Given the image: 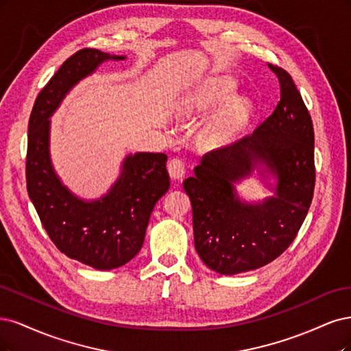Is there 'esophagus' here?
<instances>
[{
  "mask_svg": "<svg viewBox=\"0 0 351 351\" xmlns=\"http://www.w3.org/2000/svg\"><path fill=\"white\" fill-rule=\"evenodd\" d=\"M167 171L172 179H182L185 175V163L182 162V159L176 157V159H172L171 162H169Z\"/></svg>",
  "mask_w": 351,
  "mask_h": 351,
  "instance_id": "esophagus-1",
  "label": "esophagus"
}]
</instances>
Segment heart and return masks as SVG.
I'll return each mask as SVG.
<instances>
[{
	"label": "heart",
	"instance_id": "obj_1",
	"mask_svg": "<svg viewBox=\"0 0 351 351\" xmlns=\"http://www.w3.org/2000/svg\"><path fill=\"white\" fill-rule=\"evenodd\" d=\"M233 88V83L230 80H221L214 84L207 95L208 101H219L228 96ZM250 115V104L246 100H234L226 108L219 119L213 123L206 135V143L211 147H219L230 143L234 135L239 132L245 121Z\"/></svg>",
	"mask_w": 351,
	"mask_h": 351
}]
</instances>
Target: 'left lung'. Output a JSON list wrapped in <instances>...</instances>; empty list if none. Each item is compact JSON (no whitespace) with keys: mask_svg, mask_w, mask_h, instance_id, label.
I'll return each instance as SVG.
<instances>
[{"mask_svg":"<svg viewBox=\"0 0 351 351\" xmlns=\"http://www.w3.org/2000/svg\"><path fill=\"white\" fill-rule=\"evenodd\" d=\"M280 101L252 135L202 156L184 180L192 204L194 243L213 271L232 276L256 269L285 252L300 229L315 189L313 125L291 75L268 64ZM263 162L278 176L276 197L246 205L232 184Z\"/></svg>","mask_w":351,"mask_h":351,"instance_id":"8db88e82","label":"left lung"}]
</instances>
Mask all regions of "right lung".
<instances>
[{
	"label": "right lung",
	"mask_w": 351,
	"mask_h": 351,
	"mask_svg": "<svg viewBox=\"0 0 351 351\" xmlns=\"http://www.w3.org/2000/svg\"><path fill=\"white\" fill-rule=\"evenodd\" d=\"M106 60H123L84 48L71 55L33 105L27 130L26 184L42 226L58 250L97 269L118 268L141 250L150 214L171 186L165 153H137L123 160L108 195L86 202L55 175L49 159V121L66 92Z\"/></svg>",
	"instance_id": "add662e5"
}]
</instances>
